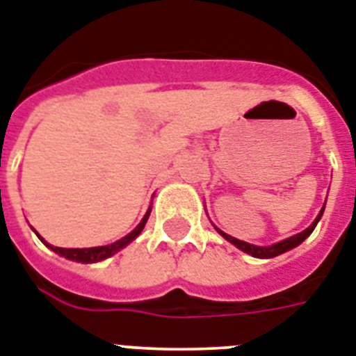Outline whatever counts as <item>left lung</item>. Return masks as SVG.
Here are the masks:
<instances>
[{"label": "left lung", "mask_w": 356, "mask_h": 356, "mask_svg": "<svg viewBox=\"0 0 356 356\" xmlns=\"http://www.w3.org/2000/svg\"><path fill=\"white\" fill-rule=\"evenodd\" d=\"M323 208H325V203H323L322 210H320L318 218L314 219L313 223H311V227L305 228L303 232L294 234V236H291V238L283 239V241H280V243L270 245V247H258V245H250V243H247V241H241V239H236V238H232V236H228V234H225L223 230H219V228H218V232L221 234V236H223L227 241H230L232 245H236L239 250H243V252L250 254V256H254V258H261V259L276 258V256H280V254L287 252V250H291V248H294V247H298L303 239H307L309 236H311V232H313L314 227H316V223H318L320 218H322Z\"/></svg>", "instance_id": "obj_1"}]
</instances>
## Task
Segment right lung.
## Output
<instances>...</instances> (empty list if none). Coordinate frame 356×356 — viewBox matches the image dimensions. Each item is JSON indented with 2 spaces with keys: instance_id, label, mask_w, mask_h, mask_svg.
Returning a JSON list of instances; mask_svg holds the SVG:
<instances>
[{
  "instance_id": "obj_1",
  "label": "right lung",
  "mask_w": 356,
  "mask_h": 356,
  "mask_svg": "<svg viewBox=\"0 0 356 356\" xmlns=\"http://www.w3.org/2000/svg\"><path fill=\"white\" fill-rule=\"evenodd\" d=\"M149 212L152 210H148L146 212V216L143 218V221L137 225V228L135 230H131V232L128 234V236H124L122 239H118V241H115V243L111 245H104V247H91V248H60V247H54V245H49L43 241V238H38L42 239L43 243L47 245L53 252L60 254V256H63V258L67 259H73V261H80V263H97V261H102V259L106 258H111L113 254H117L120 248H124L126 245H129L133 241V239L137 238L138 234L143 232L144 225H146V221H148L149 218ZM36 232V230H34ZM38 234V232H36Z\"/></svg>"
}]
</instances>
